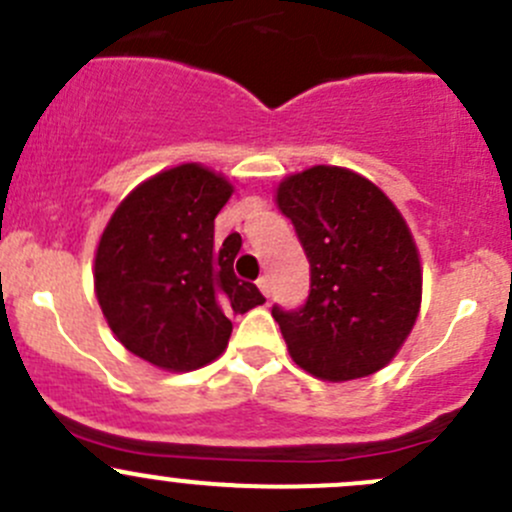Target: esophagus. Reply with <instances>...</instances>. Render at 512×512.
Masks as SVG:
<instances>
[{
  "instance_id": "34e87169",
  "label": "esophagus",
  "mask_w": 512,
  "mask_h": 512,
  "mask_svg": "<svg viewBox=\"0 0 512 512\" xmlns=\"http://www.w3.org/2000/svg\"><path fill=\"white\" fill-rule=\"evenodd\" d=\"M257 287H260V292L265 294V297H270V294H272V277L270 275H262L260 280H257Z\"/></svg>"
}]
</instances>
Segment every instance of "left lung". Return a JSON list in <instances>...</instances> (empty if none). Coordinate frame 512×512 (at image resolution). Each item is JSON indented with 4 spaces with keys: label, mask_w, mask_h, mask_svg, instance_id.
Listing matches in <instances>:
<instances>
[{
    "label": "left lung",
    "mask_w": 512,
    "mask_h": 512,
    "mask_svg": "<svg viewBox=\"0 0 512 512\" xmlns=\"http://www.w3.org/2000/svg\"><path fill=\"white\" fill-rule=\"evenodd\" d=\"M309 260V297L297 312L272 307L289 356L324 381L384 369L421 309V257L389 195L339 165H312L277 185Z\"/></svg>",
    "instance_id": "8db88e82"
}]
</instances>
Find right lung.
<instances>
[{
  "mask_svg": "<svg viewBox=\"0 0 512 512\" xmlns=\"http://www.w3.org/2000/svg\"><path fill=\"white\" fill-rule=\"evenodd\" d=\"M232 193L223 173L175 165L136 185L103 227L94 257L101 312L118 342L158 369L215 361L232 314L265 302L232 270L242 237L215 242V218Z\"/></svg>",
  "mask_w": 512,
  "mask_h": 512,
  "instance_id": "add662e5",
  "label": "right lung"
}]
</instances>
